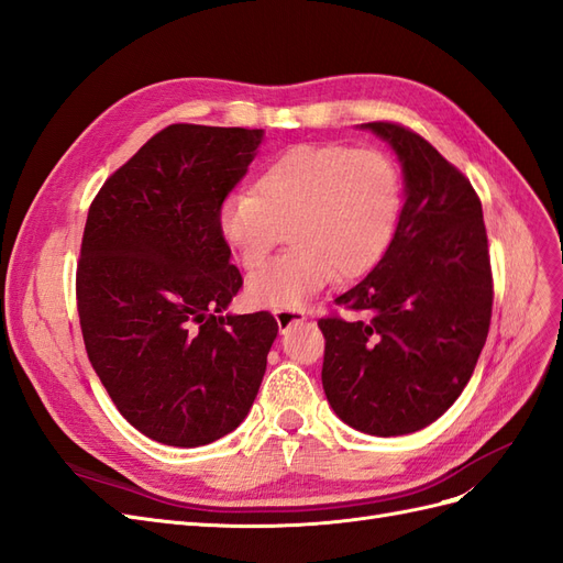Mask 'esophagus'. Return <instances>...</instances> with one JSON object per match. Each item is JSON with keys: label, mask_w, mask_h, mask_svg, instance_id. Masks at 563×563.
Listing matches in <instances>:
<instances>
[{"label": "esophagus", "mask_w": 563, "mask_h": 563, "mask_svg": "<svg viewBox=\"0 0 563 563\" xmlns=\"http://www.w3.org/2000/svg\"><path fill=\"white\" fill-rule=\"evenodd\" d=\"M275 319H277V327H279L282 333L291 329L294 323L308 321V317H305V312H300V310H277V312H275Z\"/></svg>", "instance_id": "34e87169"}]
</instances>
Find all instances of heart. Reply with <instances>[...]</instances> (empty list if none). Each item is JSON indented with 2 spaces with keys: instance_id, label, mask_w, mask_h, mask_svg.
Masks as SVG:
<instances>
[{
  "instance_id": "obj_1",
  "label": "heart",
  "mask_w": 563,
  "mask_h": 563,
  "mask_svg": "<svg viewBox=\"0 0 563 563\" xmlns=\"http://www.w3.org/2000/svg\"><path fill=\"white\" fill-rule=\"evenodd\" d=\"M401 176L378 150L296 145L234 192L218 211L220 234L249 269L282 242L279 258L255 269L246 298L258 308L298 310L323 286L376 265L397 232Z\"/></svg>"
}]
</instances>
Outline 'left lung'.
<instances>
[{
	"instance_id": "left-lung-1",
	"label": "left lung",
	"mask_w": 563,
	"mask_h": 563,
	"mask_svg": "<svg viewBox=\"0 0 563 563\" xmlns=\"http://www.w3.org/2000/svg\"><path fill=\"white\" fill-rule=\"evenodd\" d=\"M401 164L404 207L378 265L335 298L350 319H321V385L333 413L373 437H401L444 416L488 335L493 286L482 201L418 133L360 124Z\"/></svg>"
}]
</instances>
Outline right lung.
Instances as JSON below:
<instances>
[{
  "label": "right lung",
  "instance_id": "obj_1",
  "mask_svg": "<svg viewBox=\"0 0 563 563\" xmlns=\"http://www.w3.org/2000/svg\"><path fill=\"white\" fill-rule=\"evenodd\" d=\"M263 139V129L166 126L89 209L84 345L119 413L166 446H207L240 428L279 331L269 312H225L242 275L218 225Z\"/></svg>",
  "mask_w": 563,
  "mask_h": 563
}]
</instances>
